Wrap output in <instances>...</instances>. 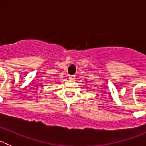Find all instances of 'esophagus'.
Segmentation results:
<instances>
[{"mask_svg": "<svg viewBox=\"0 0 146 146\" xmlns=\"http://www.w3.org/2000/svg\"><path fill=\"white\" fill-rule=\"evenodd\" d=\"M75 79H76V77H75V76H70V77H69V80H70V81H75Z\"/></svg>", "mask_w": 146, "mask_h": 146, "instance_id": "esophagus-1", "label": "esophagus"}]
</instances>
